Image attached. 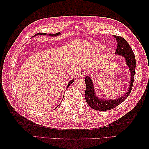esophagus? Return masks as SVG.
Instances as JSON below:
<instances>
[{"mask_svg": "<svg viewBox=\"0 0 149 149\" xmlns=\"http://www.w3.org/2000/svg\"><path fill=\"white\" fill-rule=\"evenodd\" d=\"M86 74H87L86 70L84 68H81L79 70L77 75L79 77H84L85 75H86Z\"/></svg>", "mask_w": 149, "mask_h": 149, "instance_id": "1", "label": "esophagus"}]
</instances>
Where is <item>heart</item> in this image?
<instances>
[{
    "mask_svg": "<svg viewBox=\"0 0 149 149\" xmlns=\"http://www.w3.org/2000/svg\"><path fill=\"white\" fill-rule=\"evenodd\" d=\"M95 49L97 50L98 51H101V50H102L104 49V45H101V44L96 43L95 45Z\"/></svg>",
    "mask_w": 149,
    "mask_h": 149,
    "instance_id": "1",
    "label": "heart"
}]
</instances>
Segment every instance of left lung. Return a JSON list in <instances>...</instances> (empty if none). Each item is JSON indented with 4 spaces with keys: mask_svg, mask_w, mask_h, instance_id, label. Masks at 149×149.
Listing matches in <instances>:
<instances>
[{
    "mask_svg": "<svg viewBox=\"0 0 149 149\" xmlns=\"http://www.w3.org/2000/svg\"><path fill=\"white\" fill-rule=\"evenodd\" d=\"M117 42V47L115 54L121 56L125 59L126 65L128 66L129 71L131 72V79L129 81V86L126 93L118 99H102L99 98L96 95L95 91L93 81L89 76L85 78L86 83V90H85L84 97L86 102L91 108L98 111H107L115 108V107L121 104L129 94H130L132 85L134 83V72L136 68V59L131 47L129 45L124 38L121 36H114Z\"/></svg>",
    "mask_w": 149,
    "mask_h": 149,
    "instance_id": "obj_1",
    "label": "left lung"
}]
</instances>
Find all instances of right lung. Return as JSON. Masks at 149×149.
Instances as JSON below:
<instances>
[{"instance_id": "obj_1", "label": "right lung", "mask_w": 149, "mask_h": 149, "mask_svg": "<svg viewBox=\"0 0 149 149\" xmlns=\"http://www.w3.org/2000/svg\"><path fill=\"white\" fill-rule=\"evenodd\" d=\"M60 34H61V33H56V34H48V35L50 36H52V37H54V36H59ZM38 35H43V36H45V35H47V33H39L36 34L35 35H34L33 37H34V36H38ZM74 79H73L72 80H71L70 81L69 83H68V86H67V87H66V88H68L69 86H70V85H71L73 83H74Z\"/></svg>"}]
</instances>
